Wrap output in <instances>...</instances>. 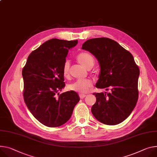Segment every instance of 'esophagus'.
<instances>
[{
	"label": "esophagus",
	"instance_id": "obj_1",
	"mask_svg": "<svg viewBox=\"0 0 157 157\" xmlns=\"http://www.w3.org/2000/svg\"><path fill=\"white\" fill-rule=\"evenodd\" d=\"M86 96V94H79V98H80L81 99H83V98H84Z\"/></svg>",
	"mask_w": 157,
	"mask_h": 157
}]
</instances>
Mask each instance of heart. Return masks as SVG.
Listing matches in <instances>:
<instances>
[{"label": "heart", "mask_w": 157, "mask_h": 157, "mask_svg": "<svg viewBox=\"0 0 157 157\" xmlns=\"http://www.w3.org/2000/svg\"><path fill=\"white\" fill-rule=\"evenodd\" d=\"M78 62L86 69L92 68L94 64V59L92 54L87 52L79 53L77 56ZM63 74L64 77L68 78L70 75V63L68 60L64 61L63 66ZM93 86V82L90 79L78 80L68 85V90L78 92L80 93H85Z\"/></svg>", "instance_id": "obj_1"}]
</instances>
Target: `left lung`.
<instances>
[{
	"label": "left lung",
	"mask_w": 157,
	"mask_h": 157,
	"mask_svg": "<svg viewBox=\"0 0 157 157\" xmlns=\"http://www.w3.org/2000/svg\"><path fill=\"white\" fill-rule=\"evenodd\" d=\"M82 49L94 55L100 67L96 87L106 91L111 88L110 93H94L93 116L108 125L121 123L130 116L138 98L140 70L132 54L117 42L105 37L86 40Z\"/></svg>",
	"instance_id": "left-lung-1"
}]
</instances>
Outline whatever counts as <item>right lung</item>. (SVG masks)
Returning a JSON list of instances; mask_svg holds the SVG:
<instances>
[{
	"mask_svg": "<svg viewBox=\"0 0 157 157\" xmlns=\"http://www.w3.org/2000/svg\"><path fill=\"white\" fill-rule=\"evenodd\" d=\"M77 44L78 40L49 39L30 54L22 69L25 103L45 126L58 127L66 123L80 100L73 91L59 94L65 87L63 64L69 50Z\"/></svg>",
	"mask_w": 157,
	"mask_h": 157,
	"instance_id": "1",
	"label": "right lung"
}]
</instances>
